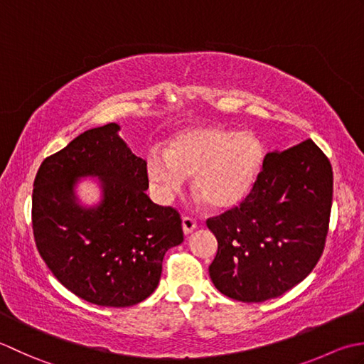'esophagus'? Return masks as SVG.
Masks as SVG:
<instances>
[{"instance_id":"1","label":"esophagus","mask_w":364,"mask_h":364,"mask_svg":"<svg viewBox=\"0 0 364 364\" xmlns=\"http://www.w3.org/2000/svg\"><path fill=\"white\" fill-rule=\"evenodd\" d=\"M182 229L185 234H191L196 229V220L193 217H188V215L187 217H183L182 218Z\"/></svg>"}]
</instances>
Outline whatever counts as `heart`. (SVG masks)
Here are the masks:
<instances>
[{
  "mask_svg": "<svg viewBox=\"0 0 364 364\" xmlns=\"http://www.w3.org/2000/svg\"><path fill=\"white\" fill-rule=\"evenodd\" d=\"M265 147L251 132L220 125H191L168 141L165 155L146 159L149 182L161 199H171L193 176V188L217 210L247 198L262 173Z\"/></svg>",
  "mask_w": 364,
  "mask_h": 364,
  "instance_id": "obj_1",
  "label": "heart"
}]
</instances>
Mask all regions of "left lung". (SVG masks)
I'll use <instances>...</instances> for the list:
<instances>
[{"mask_svg": "<svg viewBox=\"0 0 364 364\" xmlns=\"http://www.w3.org/2000/svg\"><path fill=\"white\" fill-rule=\"evenodd\" d=\"M331 201L333 169L313 139L267 154L250 195L205 221L218 242L209 267L215 287L259 303L299 284L323 253Z\"/></svg>", "mask_w": 364, "mask_h": 364, "instance_id": "left-lung-1", "label": "left lung"}]
</instances>
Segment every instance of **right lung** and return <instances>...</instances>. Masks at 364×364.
I'll return each mask as SVG.
<instances>
[{
    "instance_id": "1",
    "label": "right lung",
    "mask_w": 364,
    "mask_h": 364,
    "mask_svg": "<svg viewBox=\"0 0 364 364\" xmlns=\"http://www.w3.org/2000/svg\"><path fill=\"white\" fill-rule=\"evenodd\" d=\"M117 130V124L87 130L42 161L31 221L37 251L59 283L94 305L125 308L157 289L163 257L183 232L177 209L144 193L146 161ZM81 175L102 181L104 199L94 210L75 203Z\"/></svg>"
}]
</instances>
